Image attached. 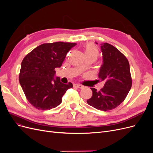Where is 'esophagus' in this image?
Segmentation results:
<instances>
[{
    "instance_id": "obj_1",
    "label": "esophagus",
    "mask_w": 153,
    "mask_h": 153,
    "mask_svg": "<svg viewBox=\"0 0 153 153\" xmlns=\"http://www.w3.org/2000/svg\"><path fill=\"white\" fill-rule=\"evenodd\" d=\"M74 86H75V87H78V88H79V89H82V88L84 87V86H83V85H80V84H77L74 85Z\"/></svg>"
}]
</instances>
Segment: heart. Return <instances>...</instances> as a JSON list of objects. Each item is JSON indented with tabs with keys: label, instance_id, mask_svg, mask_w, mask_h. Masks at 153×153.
Here are the masks:
<instances>
[{
	"label": "heart",
	"instance_id": "obj_1",
	"mask_svg": "<svg viewBox=\"0 0 153 153\" xmlns=\"http://www.w3.org/2000/svg\"><path fill=\"white\" fill-rule=\"evenodd\" d=\"M84 53L85 56H89L93 57L95 61L99 56V51L96 46L92 43L87 44L84 50Z\"/></svg>",
	"mask_w": 153,
	"mask_h": 153
}]
</instances>
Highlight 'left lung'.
Returning <instances> with one entry per match:
<instances>
[{"instance_id": "obj_1", "label": "left lung", "mask_w": 153, "mask_h": 153, "mask_svg": "<svg viewBox=\"0 0 153 153\" xmlns=\"http://www.w3.org/2000/svg\"><path fill=\"white\" fill-rule=\"evenodd\" d=\"M101 45L103 64L98 76L105 85L100 91L91 88L92 96L87 102L96 109L107 111L116 108L126 98L132 80L126 57L112 45L105 43Z\"/></svg>"}]
</instances>
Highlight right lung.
Here are the masks:
<instances>
[{
    "instance_id": "obj_1",
    "label": "right lung",
    "mask_w": 153,
    "mask_h": 153,
    "mask_svg": "<svg viewBox=\"0 0 153 153\" xmlns=\"http://www.w3.org/2000/svg\"><path fill=\"white\" fill-rule=\"evenodd\" d=\"M76 43L55 42L38 46L23 59L19 82L27 99L39 110H50L62 102V97L73 87L55 76L69 50Z\"/></svg>"
}]
</instances>
